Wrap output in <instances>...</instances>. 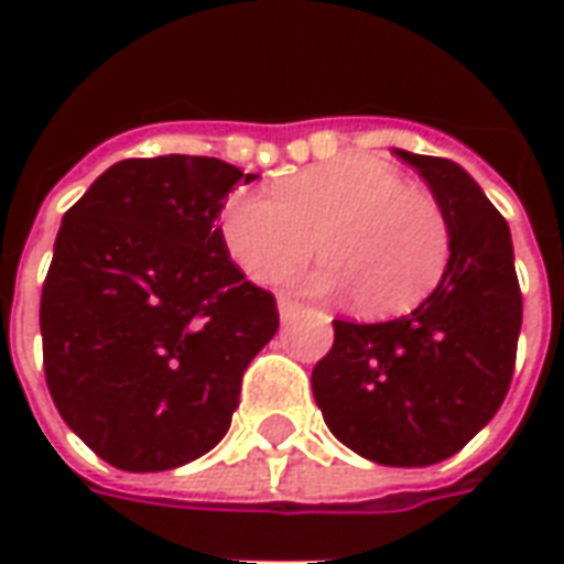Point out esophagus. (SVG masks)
Instances as JSON below:
<instances>
[{"label":"esophagus","instance_id":"obj_1","mask_svg":"<svg viewBox=\"0 0 564 564\" xmlns=\"http://www.w3.org/2000/svg\"><path fill=\"white\" fill-rule=\"evenodd\" d=\"M278 311H281L283 319H293L295 314L302 311V302H295L290 295H281V299H278Z\"/></svg>","mask_w":564,"mask_h":564}]
</instances>
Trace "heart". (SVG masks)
Segmentation results:
<instances>
[{
    "instance_id": "1",
    "label": "heart",
    "mask_w": 564,
    "mask_h": 564,
    "mask_svg": "<svg viewBox=\"0 0 564 564\" xmlns=\"http://www.w3.org/2000/svg\"><path fill=\"white\" fill-rule=\"evenodd\" d=\"M223 241L259 283H278L317 250L319 293H341L366 317L404 314L432 293L449 259V229L432 196L375 156H344L274 186L226 198Z\"/></svg>"
}]
</instances>
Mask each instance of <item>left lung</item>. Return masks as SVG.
<instances>
[{"mask_svg":"<svg viewBox=\"0 0 564 564\" xmlns=\"http://www.w3.org/2000/svg\"><path fill=\"white\" fill-rule=\"evenodd\" d=\"M423 177L449 229L435 293L387 323H335L311 375L332 435L380 465H435L459 453L505 402L522 293L505 217L456 162L395 150Z\"/></svg>","mask_w":564,"mask_h":564,"instance_id":"8db88e82","label":"left lung"}]
</instances>
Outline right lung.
I'll return each mask as SVG.
<instances>
[{"mask_svg":"<svg viewBox=\"0 0 564 564\" xmlns=\"http://www.w3.org/2000/svg\"><path fill=\"white\" fill-rule=\"evenodd\" d=\"M245 174L214 156L123 160L66 210L42 286L44 380L87 447L123 471H169L229 432L278 302L223 241Z\"/></svg>","mask_w":564,"mask_h":564,"instance_id":"add662e5","label":"right lung"}]
</instances>
